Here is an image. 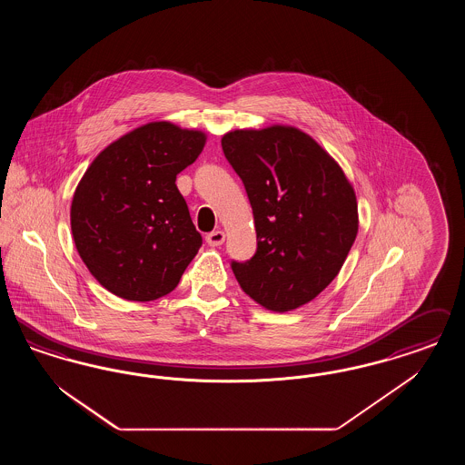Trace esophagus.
<instances>
[{"mask_svg": "<svg viewBox=\"0 0 465 465\" xmlns=\"http://www.w3.org/2000/svg\"><path fill=\"white\" fill-rule=\"evenodd\" d=\"M205 242L209 243L211 247H220L224 242V232L223 230H214V232L207 233Z\"/></svg>", "mask_w": 465, "mask_h": 465, "instance_id": "esophagus-1", "label": "esophagus"}]
</instances>
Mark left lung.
<instances>
[{
	"mask_svg": "<svg viewBox=\"0 0 465 465\" xmlns=\"http://www.w3.org/2000/svg\"><path fill=\"white\" fill-rule=\"evenodd\" d=\"M223 152L252 207L258 249L232 263L243 292L272 312L307 305L332 282L359 230L354 186L312 135L292 125L235 129Z\"/></svg>",
	"mask_w": 465,
	"mask_h": 465,
	"instance_id": "1",
	"label": "left lung"
}]
</instances>
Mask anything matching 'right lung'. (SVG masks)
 Here are the masks:
<instances>
[{
    "label": "right lung",
    "instance_id": "add662e5",
    "mask_svg": "<svg viewBox=\"0 0 465 465\" xmlns=\"http://www.w3.org/2000/svg\"><path fill=\"white\" fill-rule=\"evenodd\" d=\"M207 134L150 122L92 160L71 200V233L94 279L131 302L176 288L202 237L176 176L197 160Z\"/></svg>",
    "mask_w": 465,
    "mask_h": 465
}]
</instances>
